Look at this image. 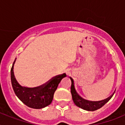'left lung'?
Returning <instances> with one entry per match:
<instances>
[{
  "label": "left lung",
  "mask_w": 125,
  "mask_h": 125,
  "mask_svg": "<svg viewBox=\"0 0 125 125\" xmlns=\"http://www.w3.org/2000/svg\"><path fill=\"white\" fill-rule=\"evenodd\" d=\"M71 80V93L72 94L73 100L74 103L77 106L82 108L84 110L87 111H95L101 108L103 106H104L111 98L113 95L109 98H106L105 100L100 101H91L89 100H87L83 98L79 95L78 93L76 91L74 86V80L71 78H70Z\"/></svg>",
  "instance_id": "obj_1"
}]
</instances>
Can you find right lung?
<instances>
[{"mask_svg": "<svg viewBox=\"0 0 125 125\" xmlns=\"http://www.w3.org/2000/svg\"><path fill=\"white\" fill-rule=\"evenodd\" d=\"M14 61L10 70L11 83L14 93L25 105L34 109H41L49 105L52 101L54 94L61 79L66 77L65 73L53 77L44 84L36 88L21 86L15 79L14 74Z\"/></svg>", "mask_w": 125, "mask_h": 125, "instance_id": "1", "label": "right lung"}]
</instances>
